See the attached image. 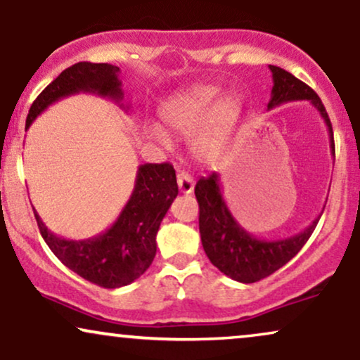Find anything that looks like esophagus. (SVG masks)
I'll list each match as a JSON object with an SVG mask.
<instances>
[{
  "instance_id": "obj_1",
  "label": "esophagus",
  "mask_w": 360,
  "mask_h": 360,
  "mask_svg": "<svg viewBox=\"0 0 360 360\" xmlns=\"http://www.w3.org/2000/svg\"><path fill=\"white\" fill-rule=\"evenodd\" d=\"M177 186H179L181 193H184V194L193 193V189H194L193 176L186 171H179L177 172Z\"/></svg>"
}]
</instances>
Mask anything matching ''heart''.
<instances>
[{"instance_id":"1","label":"heart","mask_w":360,"mask_h":360,"mask_svg":"<svg viewBox=\"0 0 360 360\" xmlns=\"http://www.w3.org/2000/svg\"><path fill=\"white\" fill-rule=\"evenodd\" d=\"M220 94V88L200 84L171 98L162 108V123L179 137H191L193 154L203 162H214L225 154L242 113V103L232 93ZM157 140L167 143L160 130Z\"/></svg>"}]
</instances>
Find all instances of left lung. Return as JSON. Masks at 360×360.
I'll return each mask as SVG.
<instances>
[{
	"label": "left lung",
	"instance_id": "obj_1",
	"mask_svg": "<svg viewBox=\"0 0 360 360\" xmlns=\"http://www.w3.org/2000/svg\"><path fill=\"white\" fill-rule=\"evenodd\" d=\"M269 69L274 86H272L267 110L289 101H311L328 127L330 148L335 157L332 123L318 94L308 84L278 65H269ZM194 194L200 205V233L206 255L223 274L245 284L267 278L295 257L311 237L323 213L318 214L308 229L292 237L281 238V240H260L243 230L230 213L229 206L223 200L220 176L217 172L201 177L194 188Z\"/></svg>",
	"mask_w": 360,
	"mask_h": 360
}]
</instances>
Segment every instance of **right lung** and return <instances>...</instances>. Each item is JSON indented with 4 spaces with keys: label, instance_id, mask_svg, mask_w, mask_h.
Instances as JSON below:
<instances>
[{
    "label": "right lung",
    "instance_id": "obj_1",
    "mask_svg": "<svg viewBox=\"0 0 360 360\" xmlns=\"http://www.w3.org/2000/svg\"><path fill=\"white\" fill-rule=\"evenodd\" d=\"M120 68L111 64L77 62L53 79L28 111L25 128L52 103L76 93H94L103 98L123 100ZM122 108H125L122 105ZM128 108V106H127ZM177 196L176 171L169 162L139 167L134 191L117 221L106 232L86 240H65L45 226L35 213L45 243L65 267L89 283L115 289L134 283L148 269L155 257V235L169 206Z\"/></svg>",
    "mask_w": 360,
    "mask_h": 360
}]
</instances>
